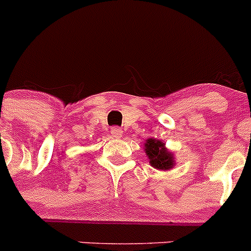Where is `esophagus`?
<instances>
[{"label":"esophagus","mask_w":251,"mask_h":251,"mask_svg":"<svg viewBox=\"0 0 251 251\" xmlns=\"http://www.w3.org/2000/svg\"><path fill=\"white\" fill-rule=\"evenodd\" d=\"M111 136H113V137H115V138H120V137H123V130H121L120 127H113L111 128Z\"/></svg>","instance_id":"obj_1"}]
</instances>
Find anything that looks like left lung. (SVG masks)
I'll return each instance as SVG.
<instances>
[{
    "label": "left lung",
    "instance_id": "obj_1",
    "mask_svg": "<svg viewBox=\"0 0 251 251\" xmlns=\"http://www.w3.org/2000/svg\"><path fill=\"white\" fill-rule=\"evenodd\" d=\"M145 151L150 159V164L155 169L169 170L175 165L173 153L165 148L162 141L148 138L145 143Z\"/></svg>",
    "mask_w": 251,
    "mask_h": 251
}]
</instances>
